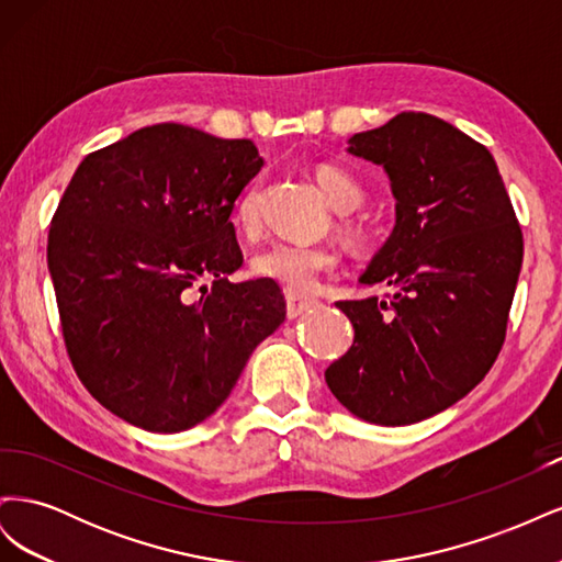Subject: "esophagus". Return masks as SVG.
Here are the masks:
<instances>
[{"label": "esophagus", "mask_w": 562, "mask_h": 562, "mask_svg": "<svg viewBox=\"0 0 562 562\" xmlns=\"http://www.w3.org/2000/svg\"><path fill=\"white\" fill-rule=\"evenodd\" d=\"M316 304H318V300H314L310 295L285 291V314H288V318H297L302 314H307L310 310L316 307Z\"/></svg>", "instance_id": "1"}]
</instances>
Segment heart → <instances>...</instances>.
Wrapping results in <instances>:
<instances>
[{
	"instance_id": "obj_1",
	"label": "heart",
	"mask_w": 562,
	"mask_h": 562,
	"mask_svg": "<svg viewBox=\"0 0 562 562\" xmlns=\"http://www.w3.org/2000/svg\"><path fill=\"white\" fill-rule=\"evenodd\" d=\"M316 182L323 196L328 199L337 213H351L363 203V187L345 168L321 164L316 168ZM236 227L241 232H252L260 220V184L252 180L241 192L234 209ZM345 232L356 236V227L345 223ZM339 265V255L330 246H302L291 241H274L250 258V271L258 279L283 285L285 291L304 293L314 291L321 277L333 274Z\"/></svg>"
}]
</instances>
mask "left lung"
<instances>
[{"instance_id": "obj_1", "label": "left lung", "mask_w": 562, "mask_h": 562, "mask_svg": "<svg viewBox=\"0 0 562 562\" xmlns=\"http://www.w3.org/2000/svg\"><path fill=\"white\" fill-rule=\"evenodd\" d=\"M382 166L396 225L361 274L391 295L337 302L351 349L326 370L347 411L403 427L464 398L495 363L522 265V234L487 147L443 119L401 112L349 138Z\"/></svg>"}]
</instances>
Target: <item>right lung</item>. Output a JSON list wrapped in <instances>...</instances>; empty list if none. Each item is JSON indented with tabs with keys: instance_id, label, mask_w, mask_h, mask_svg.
I'll use <instances>...</instances> for the list:
<instances>
[{
	"instance_id": "right-lung-1",
	"label": "right lung",
	"mask_w": 562,
	"mask_h": 562,
	"mask_svg": "<svg viewBox=\"0 0 562 562\" xmlns=\"http://www.w3.org/2000/svg\"><path fill=\"white\" fill-rule=\"evenodd\" d=\"M260 168L250 140L155 124L91 151L67 184L46 248L65 347L133 427L211 417L285 318L277 283L227 281L244 262L229 215ZM203 278L214 285L194 301Z\"/></svg>"
}]
</instances>
